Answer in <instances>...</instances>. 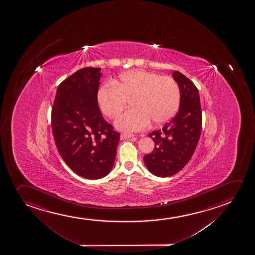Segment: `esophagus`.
Masks as SVG:
<instances>
[{
	"label": "esophagus",
	"instance_id": "esophagus-1",
	"mask_svg": "<svg viewBox=\"0 0 255 255\" xmlns=\"http://www.w3.org/2000/svg\"><path fill=\"white\" fill-rule=\"evenodd\" d=\"M133 134H132V133H127V132H123V133H122L121 134V139H130V138H132V137H133Z\"/></svg>",
	"mask_w": 255,
	"mask_h": 255
}]
</instances>
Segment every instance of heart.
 Here are the masks:
<instances>
[{
    "label": "heart",
    "instance_id": "heart-1",
    "mask_svg": "<svg viewBox=\"0 0 255 255\" xmlns=\"http://www.w3.org/2000/svg\"><path fill=\"white\" fill-rule=\"evenodd\" d=\"M131 99L132 109L118 116L116 128L133 132L149 125L166 123L176 115L180 107V91L177 82L168 76L134 69L120 75L113 83L102 85L97 102L102 114L114 118Z\"/></svg>",
    "mask_w": 255,
    "mask_h": 255
}]
</instances>
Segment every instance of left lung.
Masks as SVG:
<instances>
[{
	"instance_id": "left-lung-1",
	"label": "left lung",
	"mask_w": 255,
	"mask_h": 255,
	"mask_svg": "<svg viewBox=\"0 0 255 255\" xmlns=\"http://www.w3.org/2000/svg\"><path fill=\"white\" fill-rule=\"evenodd\" d=\"M172 76L180 88V109L162 129L150 132L155 146L143 157L147 170L158 177L172 176L187 165L197 146L202 124L197 88L180 72L173 71Z\"/></svg>"
}]
</instances>
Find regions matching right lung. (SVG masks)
Listing matches in <instances>:
<instances>
[{"mask_svg":"<svg viewBox=\"0 0 255 255\" xmlns=\"http://www.w3.org/2000/svg\"><path fill=\"white\" fill-rule=\"evenodd\" d=\"M102 68H84L61 82L52 109L55 145L65 163L79 176L98 180L115 164L120 133L99 109Z\"/></svg>","mask_w":255,"mask_h":255,"instance_id":"add662e5","label":"right lung"}]
</instances>
